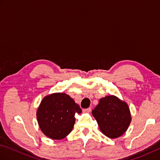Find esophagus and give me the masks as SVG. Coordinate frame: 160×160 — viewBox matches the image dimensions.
<instances>
[{"label": "esophagus", "instance_id": "1", "mask_svg": "<svg viewBox=\"0 0 160 160\" xmlns=\"http://www.w3.org/2000/svg\"><path fill=\"white\" fill-rule=\"evenodd\" d=\"M91 111V108H84V109H83L84 113H90Z\"/></svg>", "mask_w": 160, "mask_h": 160}]
</instances>
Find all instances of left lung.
<instances>
[{
    "instance_id": "8db88e82",
    "label": "left lung",
    "mask_w": 160,
    "mask_h": 160,
    "mask_svg": "<svg viewBox=\"0 0 160 160\" xmlns=\"http://www.w3.org/2000/svg\"><path fill=\"white\" fill-rule=\"evenodd\" d=\"M92 115L101 132L111 139L122 136L132 119L127 103L113 95L101 98Z\"/></svg>"
}]
</instances>
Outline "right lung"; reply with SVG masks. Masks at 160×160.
Wrapping results in <instances>:
<instances>
[{
    "mask_svg": "<svg viewBox=\"0 0 160 160\" xmlns=\"http://www.w3.org/2000/svg\"><path fill=\"white\" fill-rule=\"evenodd\" d=\"M82 113L79 105L69 95L54 93L43 98L36 117L40 130L52 140H62L72 131L75 114Z\"/></svg>",
    "mask_w": 160,
    "mask_h": 160,
    "instance_id": "right-lung-1",
    "label": "right lung"
}]
</instances>
